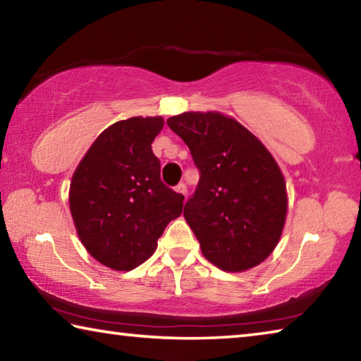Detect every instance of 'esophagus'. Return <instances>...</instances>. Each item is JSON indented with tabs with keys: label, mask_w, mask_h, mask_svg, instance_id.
Masks as SVG:
<instances>
[{
	"label": "esophagus",
	"mask_w": 361,
	"mask_h": 361,
	"mask_svg": "<svg viewBox=\"0 0 361 361\" xmlns=\"http://www.w3.org/2000/svg\"><path fill=\"white\" fill-rule=\"evenodd\" d=\"M175 189H176V191H178L180 194H183V195H185V197H186V195H188V186L185 185V183H180V185H178V186H176Z\"/></svg>",
	"instance_id": "obj_1"
}]
</instances>
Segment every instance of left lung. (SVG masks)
I'll list each match as a JSON object with an SVG mask.
<instances>
[{
  "label": "left lung",
  "instance_id": "left-lung-1",
  "mask_svg": "<svg viewBox=\"0 0 361 361\" xmlns=\"http://www.w3.org/2000/svg\"><path fill=\"white\" fill-rule=\"evenodd\" d=\"M167 126L188 145L200 173L183 215L204 256L228 272L258 266L277 247L288 205L276 159L221 113L188 111Z\"/></svg>",
  "mask_w": 361,
  "mask_h": 361
}]
</instances>
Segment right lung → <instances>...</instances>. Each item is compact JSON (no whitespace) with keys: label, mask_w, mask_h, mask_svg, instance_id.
I'll return each instance as SVG.
<instances>
[{"label":"right lung","mask_w":361,"mask_h":361,"mask_svg":"<svg viewBox=\"0 0 361 361\" xmlns=\"http://www.w3.org/2000/svg\"><path fill=\"white\" fill-rule=\"evenodd\" d=\"M164 119L130 118L103 130L73 173L70 210L85 250L114 271H132L154 253L183 194L161 180L151 143Z\"/></svg>","instance_id":"add662e5"}]
</instances>
